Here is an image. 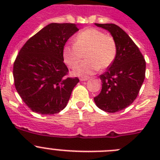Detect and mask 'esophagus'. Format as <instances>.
Returning a JSON list of instances; mask_svg holds the SVG:
<instances>
[{
	"mask_svg": "<svg viewBox=\"0 0 160 160\" xmlns=\"http://www.w3.org/2000/svg\"><path fill=\"white\" fill-rule=\"evenodd\" d=\"M89 79V78H80V81L83 82V81H87Z\"/></svg>",
	"mask_w": 160,
	"mask_h": 160,
	"instance_id": "1",
	"label": "esophagus"
}]
</instances>
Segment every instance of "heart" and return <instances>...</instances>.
<instances>
[{"instance_id":"1","label":"heart","mask_w":160,"mask_h":160,"mask_svg":"<svg viewBox=\"0 0 160 160\" xmlns=\"http://www.w3.org/2000/svg\"><path fill=\"white\" fill-rule=\"evenodd\" d=\"M65 62L74 68L86 54L87 60L73 70L77 76L92 75L98 70L111 66L116 58L117 44L111 35L90 28L80 32L74 38V44H67L63 48Z\"/></svg>"}]
</instances>
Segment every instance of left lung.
Masks as SVG:
<instances>
[{"instance_id":"8db88e82","label":"left lung","mask_w":160,"mask_h":160,"mask_svg":"<svg viewBox=\"0 0 160 160\" xmlns=\"http://www.w3.org/2000/svg\"><path fill=\"white\" fill-rule=\"evenodd\" d=\"M95 25L111 32L116 42L117 54L107 71L99 76L102 90L94 98V102L106 112H118L131 105L138 96L145 78L146 62L138 46L119 26Z\"/></svg>"}]
</instances>
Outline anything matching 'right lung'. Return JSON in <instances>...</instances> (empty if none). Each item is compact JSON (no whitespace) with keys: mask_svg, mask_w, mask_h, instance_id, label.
<instances>
[{"mask_svg":"<svg viewBox=\"0 0 160 160\" xmlns=\"http://www.w3.org/2000/svg\"><path fill=\"white\" fill-rule=\"evenodd\" d=\"M78 31L73 23H51L30 38L13 64L14 85L24 102L41 114L59 113L67 105L79 82L68 78L63 48Z\"/></svg>","mask_w":160,"mask_h":160,"instance_id":"obj_1","label":"right lung"}]
</instances>
